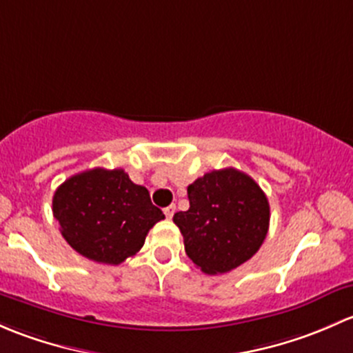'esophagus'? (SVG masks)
Here are the masks:
<instances>
[{"label": "esophagus", "instance_id": "esophagus-1", "mask_svg": "<svg viewBox=\"0 0 353 353\" xmlns=\"http://www.w3.org/2000/svg\"><path fill=\"white\" fill-rule=\"evenodd\" d=\"M175 212H176V205H175V203H172V205H168L165 209V216L168 217V219H172L173 214H175Z\"/></svg>", "mask_w": 353, "mask_h": 353}]
</instances>
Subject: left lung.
<instances>
[{"mask_svg":"<svg viewBox=\"0 0 353 353\" xmlns=\"http://www.w3.org/2000/svg\"><path fill=\"white\" fill-rule=\"evenodd\" d=\"M190 207L173 216L188 258L209 275L226 274L260 250L270 205L252 176L236 168L212 170L187 188Z\"/></svg>","mask_w":353,"mask_h":353,"instance_id":"1","label":"left lung"}]
</instances>
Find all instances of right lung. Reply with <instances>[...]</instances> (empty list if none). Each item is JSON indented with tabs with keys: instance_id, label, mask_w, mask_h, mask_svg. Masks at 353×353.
I'll use <instances>...</instances> for the list:
<instances>
[{
	"instance_id": "add662e5",
	"label": "right lung",
	"mask_w": 353,
	"mask_h": 353,
	"mask_svg": "<svg viewBox=\"0 0 353 353\" xmlns=\"http://www.w3.org/2000/svg\"><path fill=\"white\" fill-rule=\"evenodd\" d=\"M52 212L72 250L107 265L136 255L151 228L165 219L148 188L121 168H93L68 178L54 194Z\"/></svg>"
}]
</instances>
